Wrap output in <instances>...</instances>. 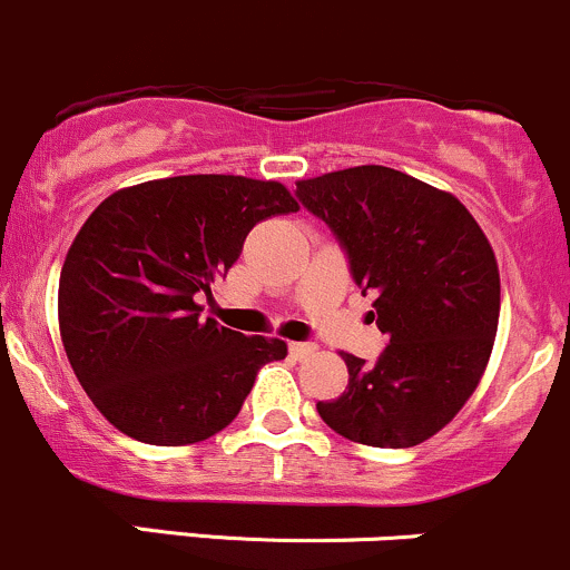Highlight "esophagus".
Segmentation results:
<instances>
[{"label":"esophagus","instance_id":"34e87169","mask_svg":"<svg viewBox=\"0 0 570 570\" xmlns=\"http://www.w3.org/2000/svg\"><path fill=\"white\" fill-rule=\"evenodd\" d=\"M287 351H291L293 358L302 361L315 353V345H312V342H291V345H287Z\"/></svg>","mask_w":570,"mask_h":570}]
</instances>
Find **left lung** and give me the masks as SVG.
<instances>
[{
	"label": "left lung",
	"mask_w": 570,
	"mask_h": 570,
	"mask_svg": "<svg viewBox=\"0 0 570 570\" xmlns=\"http://www.w3.org/2000/svg\"><path fill=\"white\" fill-rule=\"evenodd\" d=\"M296 195L332 228L389 336L372 364L342 353L347 389L317 402V413L353 443H424L462 410L492 356L500 317L492 244L454 195L385 165L302 179Z\"/></svg>",
	"instance_id": "1"
}]
</instances>
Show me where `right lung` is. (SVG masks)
<instances>
[{
    "instance_id": "add662e5",
    "label": "right lung",
    "mask_w": 570,
    "mask_h": 570,
    "mask_svg": "<svg viewBox=\"0 0 570 570\" xmlns=\"http://www.w3.org/2000/svg\"><path fill=\"white\" fill-rule=\"evenodd\" d=\"M298 212L279 181L195 174L108 195L67 249L59 332L78 383L127 438L189 445L230 424L283 340L200 317L261 219Z\"/></svg>"
}]
</instances>
